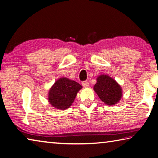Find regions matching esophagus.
Returning <instances> with one entry per match:
<instances>
[{
	"label": "esophagus",
	"instance_id": "34e87169",
	"mask_svg": "<svg viewBox=\"0 0 158 158\" xmlns=\"http://www.w3.org/2000/svg\"><path fill=\"white\" fill-rule=\"evenodd\" d=\"M82 85H83V86H84V88L89 87V83L88 82V81H83L82 82Z\"/></svg>",
	"mask_w": 158,
	"mask_h": 158
}]
</instances>
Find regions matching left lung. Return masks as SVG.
<instances>
[{
	"instance_id": "obj_1",
	"label": "left lung",
	"mask_w": 158,
	"mask_h": 158,
	"mask_svg": "<svg viewBox=\"0 0 158 158\" xmlns=\"http://www.w3.org/2000/svg\"><path fill=\"white\" fill-rule=\"evenodd\" d=\"M93 89L100 100L109 106L116 105L122 98L121 85L106 74H101L98 77Z\"/></svg>"
}]
</instances>
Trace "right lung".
Returning <instances> with one entry per match:
<instances>
[{
  "label": "right lung",
  "mask_w": 158,
  "mask_h": 158,
  "mask_svg": "<svg viewBox=\"0 0 158 158\" xmlns=\"http://www.w3.org/2000/svg\"><path fill=\"white\" fill-rule=\"evenodd\" d=\"M82 86L78 83L62 77L56 81L48 93V100L56 109L65 110L72 105Z\"/></svg>",
  "instance_id": "1"
}]
</instances>
